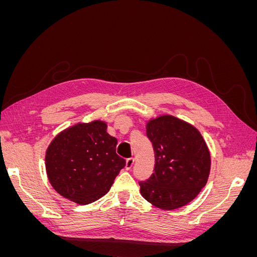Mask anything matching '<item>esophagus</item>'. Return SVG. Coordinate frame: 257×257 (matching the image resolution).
<instances>
[{
    "label": "esophagus",
    "mask_w": 257,
    "mask_h": 257,
    "mask_svg": "<svg viewBox=\"0 0 257 257\" xmlns=\"http://www.w3.org/2000/svg\"><path fill=\"white\" fill-rule=\"evenodd\" d=\"M134 162H135V160H134V158H130V159H127L126 160V164H125V168L128 170V169H131L132 167H133V165H134Z\"/></svg>",
    "instance_id": "34e87169"
}]
</instances>
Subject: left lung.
I'll list each match as a JSON object with an SVG mask.
<instances>
[{"label":"left lung","mask_w":257,"mask_h":257,"mask_svg":"<svg viewBox=\"0 0 257 257\" xmlns=\"http://www.w3.org/2000/svg\"><path fill=\"white\" fill-rule=\"evenodd\" d=\"M154 173L139 182L142 196L153 206L174 210L188 205L208 181L211 158L205 139L192 124L164 114L147 123Z\"/></svg>","instance_id":"1"}]
</instances>
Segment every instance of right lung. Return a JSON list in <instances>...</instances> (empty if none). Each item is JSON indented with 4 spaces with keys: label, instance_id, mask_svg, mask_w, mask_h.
<instances>
[{
    "label": "right lung",
    "instance_id": "add662e5",
    "mask_svg": "<svg viewBox=\"0 0 257 257\" xmlns=\"http://www.w3.org/2000/svg\"><path fill=\"white\" fill-rule=\"evenodd\" d=\"M116 144L100 120L62 131L46 151V172L52 188L79 205L103 197L125 166V160L115 153Z\"/></svg>",
    "mask_w": 257,
    "mask_h": 257
}]
</instances>
